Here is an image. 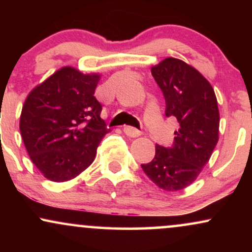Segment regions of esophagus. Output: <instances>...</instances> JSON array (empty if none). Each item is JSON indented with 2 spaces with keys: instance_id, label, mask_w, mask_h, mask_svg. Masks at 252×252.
Returning a JSON list of instances; mask_svg holds the SVG:
<instances>
[{
  "instance_id": "1",
  "label": "esophagus",
  "mask_w": 252,
  "mask_h": 252,
  "mask_svg": "<svg viewBox=\"0 0 252 252\" xmlns=\"http://www.w3.org/2000/svg\"><path fill=\"white\" fill-rule=\"evenodd\" d=\"M123 130L126 132V135L129 136V137H138V136H141V134H142L140 130L132 128V126H124Z\"/></svg>"
}]
</instances>
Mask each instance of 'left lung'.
I'll use <instances>...</instances> for the list:
<instances>
[{"label": "left lung", "mask_w": 252, "mask_h": 252, "mask_svg": "<svg viewBox=\"0 0 252 252\" xmlns=\"http://www.w3.org/2000/svg\"><path fill=\"white\" fill-rule=\"evenodd\" d=\"M152 74L163 92L166 116L180 128L170 148L156 144L154 158L141 167L156 186L176 192L195 181L218 143V102L209 80L180 59L166 58Z\"/></svg>", "instance_id": "left-lung-1"}]
</instances>
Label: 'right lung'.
<instances>
[{"label":"right lung","mask_w":252,"mask_h":252,"mask_svg":"<svg viewBox=\"0 0 252 252\" xmlns=\"http://www.w3.org/2000/svg\"><path fill=\"white\" fill-rule=\"evenodd\" d=\"M99 73L59 68L28 94L20 131L32 162L48 180H72L94 162L111 130L100 118L94 90Z\"/></svg>","instance_id":"add662e5"}]
</instances>
